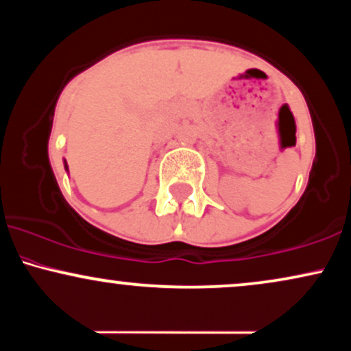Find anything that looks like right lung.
Instances as JSON below:
<instances>
[{"label":"right lung","mask_w":351,"mask_h":351,"mask_svg":"<svg viewBox=\"0 0 351 351\" xmlns=\"http://www.w3.org/2000/svg\"><path fill=\"white\" fill-rule=\"evenodd\" d=\"M66 170H67V165H66Z\"/></svg>","instance_id":"add662e5"}]
</instances>
